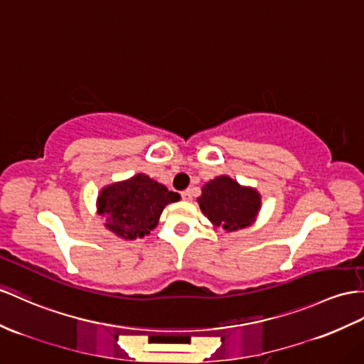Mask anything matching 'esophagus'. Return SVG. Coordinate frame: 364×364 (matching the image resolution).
Masks as SVG:
<instances>
[{
  "label": "esophagus",
  "mask_w": 364,
  "mask_h": 364,
  "mask_svg": "<svg viewBox=\"0 0 364 364\" xmlns=\"http://www.w3.org/2000/svg\"><path fill=\"white\" fill-rule=\"evenodd\" d=\"M181 198H183L184 201H191V200H192V191H184V192H181Z\"/></svg>",
  "instance_id": "1"
}]
</instances>
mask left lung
Wrapping results in <instances>:
<instances>
[{
    "label": "left lung",
    "instance_id": "8db88e82",
    "mask_svg": "<svg viewBox=\"0 0 364 364\" xmlns=\"http://www.w3.org/2000/svg\"><path fill=\"white\" fill-rule=\"evenodd\" d=\"M197 201L212 226L226 232L252 226L262 209L259 192L250 186H241L229 175L215 176L204 184Z\"/></svg>",
    "mask_w": 364,
    "mask_h": 364
}]
</instances>
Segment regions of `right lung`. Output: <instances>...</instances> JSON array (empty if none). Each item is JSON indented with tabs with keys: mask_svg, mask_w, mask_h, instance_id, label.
<instances>
[{
	"mask_svg": "<svg viewBox=\"0 0 364 364\" xmlns=\"http://www.w3.org/2000/svg\"><path fill=\"white\" fill-rule=\"evenodd\" d=\"M180 195L146 173L107 184L98 192L97 213L105 228L121 240H136L158 226L167 204L180 201Z\"/></svg>",
	"mask_w": 364,
	"mask_h": 364,
	"instance_id": "obj_1",
	"label": "right lung"
}]
</instances>
